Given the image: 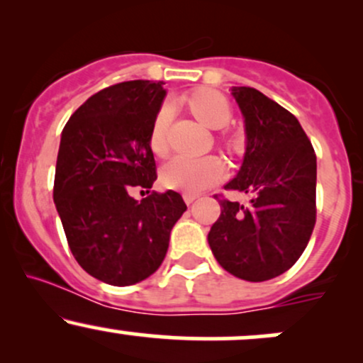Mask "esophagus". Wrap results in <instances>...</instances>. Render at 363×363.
Masks as SVG:
<instances>
[{"mask_svg": "<svg viewBox=\"0 0 363 363\" xmlns=\"http://www.w3.org/2000/svg\"><path fill=\"white\" fill-rule=\"evenodd\" d=\"M182 198H184V201L187 203V205H191V203H193L194 201V199L196 198H198V194H184V196H182Z\"/></svg>", "mask_w": 363, "mask_h": 363, "instance_id": "34e87169", "label": "esophagus"}]
</instances>
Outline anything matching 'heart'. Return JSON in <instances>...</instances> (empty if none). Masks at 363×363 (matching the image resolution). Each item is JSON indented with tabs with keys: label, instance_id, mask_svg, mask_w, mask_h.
<instances>
[{
	"label": "heart",
	"instance_id": "heart-1",
	"mask_svg": "<svg viewBox=\"0 0 363 363\" xmlns=\"http://www.w3.org/2000/svg\"><path fill=\"white\" fill-rule=\"evenodd\" d=\"M187 106L193 114L203 124L211 129H222L230 123L232 109L230 104L222 94L215 90H198L187 99ZM172 121V106L165 102L157 112L150 129V148L157 155H164L167 150L169 126ZM222 145L225 148H234L235 140L232 136L223 135ZM225 170L222 162L216 157L189 158L177 155L170 158L167 164L162 167L160 181L167 189L181 191V193L196 194L208 189L210 186L222 181Z\"/></svg>",
	"mask_w": 363,
	"mask_h": 363
}]
</instances>
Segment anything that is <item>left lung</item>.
Masks as SVG:
<instances>
[{
    "instance_id": "1",
    "label": "left lung",
    "mask_w": 363,
    "mask_h": 363,
    "mask_svg": "<svg viewBox=\"0 0 363 363\" xmlns=\"http://www.w3.org/2000/svg\"><path fill=\"white\" fill-rule=\"evenodd\" d=\"M244 116L247 147L242 167L225 189L251 194L247 205L220 201L208 234L225 272L266 281L289 272L315 225V153L301 123L251 86L232 89Z\"/></svg>"
}]
</instances>
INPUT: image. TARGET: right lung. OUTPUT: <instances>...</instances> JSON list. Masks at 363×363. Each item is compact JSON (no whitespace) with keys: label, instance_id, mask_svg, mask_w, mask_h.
Returning <instances> with one entry per match:
<instances>
[{"label":"right lung","instance_id":"1","mask_svg":"<svg viewBox=\"0 0 363 363\" xmlns=\"http://www.w3.org/2000/svg\"><path fill=\"white\" fill-rule=\"evenodd\" d=\"M164 85L131 80L107 86L73 112L61 135L54 205L78 264L114 286L157 272L187 208L176 191L150 193L157 165L148 140ZM135 186L147 189V198L136 202Z\"/></svg>","mask_w":363,"mask_h":363}]
</instances>
